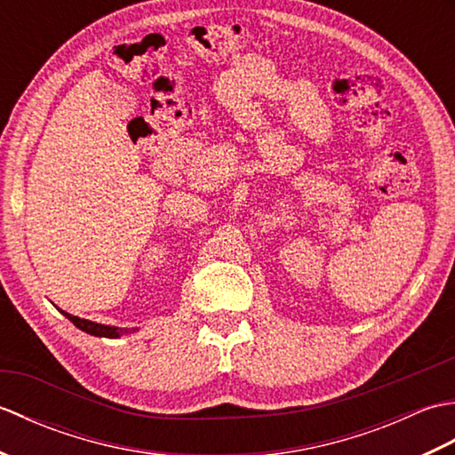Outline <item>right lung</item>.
Segmentation results:
<instances>
[{
  "label": "right lung",
  "mask_w": 455,
  "mask_h": 455,
  "mask_svg": "<svg viewBox=\"0 0 455 455\" xmlns=\"http://www.w3.org/2000/svg\"><path fill=\"white\" fill-rule=\"evenodd\" d=\"M62 315L68 318V321H72L76 326L80 328V331L88 332L92 336H101V338H119L123 334H129L132 331L129 328H119V326H108V324H98V323H92L88 318H80V316H74L70 313L62 311Z\"/></svg>",
  "instance_id": "obj_1"
}]
</instances>
